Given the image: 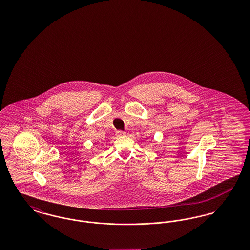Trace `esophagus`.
<instances>
[{"label": "esophagus", "mask_w": 250, "mask_h": 250, "mask_svg": "<svg viewBox=\"0 0 250 250\" xmlns=\"http://www.w3.org/2000/svg\"><path fill=\"white\" fill-rule=\"evenodd\" d=\"M116 135H117L118 137H124V136H125V132H124V131L122 130L116 131Z\"/></svg>", "instance_id": "obj_1"}]
</instances>
